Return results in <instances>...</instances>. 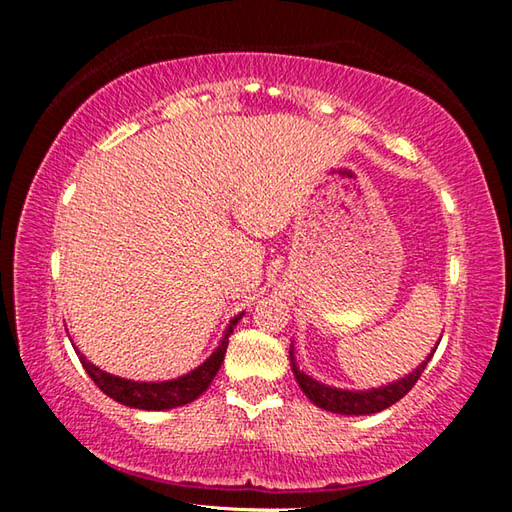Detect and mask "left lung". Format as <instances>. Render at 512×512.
I'll use <instances>...</instances> for the list:
<instances>
[{
	"label": "left lung",
	"instance_id": "8db88e82",
	"mask_svg": "<svg viewBox=\"0 0 512 512\" xmlns=\"http://www.w3.org/2000/svg\"><path fill=\"white\" fill-rule=\"evenodd\" d=\"M436 348H433L429 357L424 359L418 368L411 370L409 375H404L397 381H391V384H386V386L368 388V391H348V388L327 386V384H323V381H316L314 377L305 375V372H302L296 363L293 343L289 350V359H291V370H293V375H296V381L302 388V393H305L316 406H320V409H325L329 413H341V415H370V413H379V411L388 409V406H393L395 402H400L402 397L411 391V388L415 386V381H418L424 372V368H427V363L431 361Z\"/></svg>",
	"mask_w": 512,
	"mask_h": 512
}]
</instances>
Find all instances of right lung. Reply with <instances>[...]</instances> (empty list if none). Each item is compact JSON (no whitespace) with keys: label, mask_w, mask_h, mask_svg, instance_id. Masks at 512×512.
Listing matches in <instances>:
<instances>
[{"label":"right lung","mask_w":512,"mask_h":512,"mask_svg":"<svg viewBox=\"0 0 512 512\" xmlns=\"http://www.w3.org/2000/svg\"><path fill=\"white\" fill-rule=\"evenodd\" d=\"M241 316L244 314H239L230 320V325L225 327L223 332L221 343L216 345V350L201 363V366L189 370L183 377L167 379V381H135V379L110 375V372L97 368L92 361L85 359L79 352V348L74 350L79 354L83 368L92 377L94 384H97L101 391L108 397H112L115 402L131 406V409H142V411H167V409H176V406H185L189 402H194L198 395H203L207 391V386L212 384V379L221 368L225 350H228V336L232 334V329L237 327Z\"/></svg>","instance_id":"1"}]
</instances>
